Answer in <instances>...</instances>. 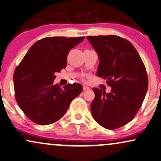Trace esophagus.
Here are the masks:
<instances>
[{
  "mask_svg": "<svg viewBox=\"0 0 161 161\" xmlns=\"http://www.w3.org/2000/svg\"><path fill=\"white\" fill-rule=\"evenodd\" d=\"M90 89V87L86 86V85H83V90L84 91H87V90H89Z\"/></svg>",
  "mask_w": 161,
  "mask_h": 161,
  "instance_id": "esophagus-1",
  "label": "esophagus"
}]
</instances>
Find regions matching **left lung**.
<instances>
[{"mask_svg":"<svg viewBox=\"0 0 161 161\" xmlns=\"http://www.w3.org/2000/svg\"><path fill=\"white\" fill-rule=\"evenodd\" d=\"M97 53V75L107 79L111 92L93 88L95 98L91 105L93 119L108 129H116L133 119L148 90V76L135 47L115 35L87 36Z\"/></svg>","mask_w":161,"mask_h":161,"instance_id":"8db88e82","label":"left lung"}]
</instances>
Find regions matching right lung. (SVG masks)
I'll list each match as a JSON object with an SVG mask.
<instances>
[{
    "label": "right lung",
    "mask_w": 161,
    "mask_h": 161,
    "mask_svg": "<svg viewBox=\"0 0 161 161\" xmlns=\"http://www.w3.org/2000/svg\"><path fill=\"white\" fill-rule=\"evenodd\" d=\"M85 37H47L32 44L13 75L15 97L18 105L30 120L49 125L61 119L70 102L80 94L79 83L62 88L53 85L55 74L66 68L70 49Z\"/></svg>",
    "instance_id": "1"
}]
</instances>
